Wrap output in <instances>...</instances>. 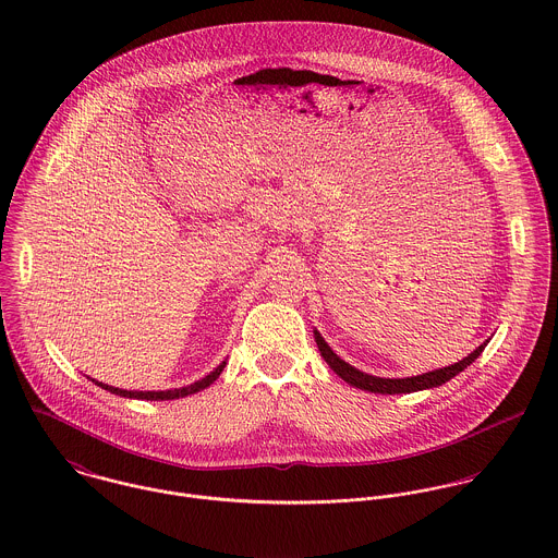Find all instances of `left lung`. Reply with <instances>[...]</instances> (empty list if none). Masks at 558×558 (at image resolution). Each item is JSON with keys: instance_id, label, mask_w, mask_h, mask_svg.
Listing matches in <instances>:
<instances>
[{"instance_id": "obj_1", "label": "left lung", "mask_w": 558, "mask_h": 558, "mask_svg": "<svg viewBox=\"0 0 558 558\" xmlns=\"http://www.w3.org/2000/svg\"><path fill=\"white\" fill-rule=\"evenodd\" d=\"M316 343H318L319 354L324 356V361L328 363V367L348 385L369 391V393H383V396H398V393H414V391H423V389H434L440 387L445 383H449L451 378H456L460 372H464L478 354L485 350L487 341H483L477 350H473L466 359H462L456 365L436 369V372H427L421 376H412V378H378V376H369L365 372H359L356 367H352L350 363H345L343 359H339L330 345L324 341V337L319 335L318 330H314Z\"/></svg>"}]
</instances>
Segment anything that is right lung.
<instances>
[{
  "label": "right lung",
  "mask_w": 558,
  "mask_h": 558,
  "mask_svg": "<svg viewBox=\"0 0 558 558\" xmlns=\"http://www.w3.org/2000/svg\"><path fill=\"white\" fill-rule=\"evenodd\" d=\"M223 367H226V361H223L217 369H213L206 378H202V380H197V383H193V385H189V387L169 389V391H126V389H116V387L102 385V383H98V380H94V378H89V380H92L96 387H100V389H105V391H109V393H113V396H120V398L148 399V401H159L160 399V401H165V399L186 398V396H193V393H197V391H204L206 387H210V385L221 376Z\"/></svg>",
  "instance_id": "1"
}]
</instances>
